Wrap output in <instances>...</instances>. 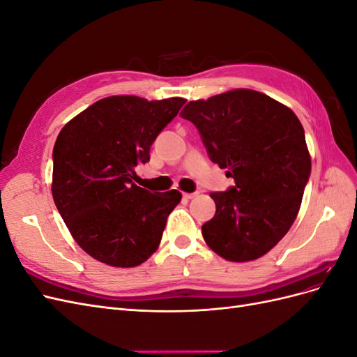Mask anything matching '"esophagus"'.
Instances as JSON below:
<instances>
[{
  "mask_svg": "<svg viewBox=\"0 0 357 357\" xmlns=\"http://www.w3.org/2000/svg\"><path fill=\"white\" fill-rule=\"evenodd\" d=\"M198 195V192H193V193H183V198L185 199H192V198H195Z\"/></svg>",
  "mask_w": 357,
  "mask_h": 357,
  "instance_id": "1",
  "label": "esophagus"
}]
</instances>
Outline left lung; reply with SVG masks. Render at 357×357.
Segmentation results:
<instances>
[{
	"label": "left lung",
	"mask_w": 357,
	"mask_h": 357,
	"mask_svg": "<svg viewBox=\"0 0 357 357\" xmlns=\"http://www.w3.org/2000/svg\"><path fill=\"white\" fill-rule=\"evenodd\" d=\"M181 117L198 128L210 159L235 181L210 193L215 214L202 225L205 243L231 262L266 255L294 225L311 172L299 119L252 89L190 101Z\"/></svg>",
	"instance_id": "1"
}]
</instances>
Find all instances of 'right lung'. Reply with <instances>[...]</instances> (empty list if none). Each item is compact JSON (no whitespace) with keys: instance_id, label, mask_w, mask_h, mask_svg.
Segmentation results:
<instances>
[{"instance_id":"add662e5","label":"right lung","mask_w":357,"mask_h":357,"mask_svg":"<svg viewBox=\"0 0 357 357\" xmlns=\"http://www.w3.org/2000/svg\"><path fill=\"white\" fill-rule=\"evenodd\" d=\"M185 98L107 96L61 129L53 147L52 195L74 241L116 268L142 265L159 247L176 189L152 193L134 183L135 167Z\"/></svg>"}]
</instances>
